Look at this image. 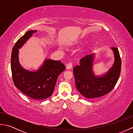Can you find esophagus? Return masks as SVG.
<instances>
[{
  "label": "esophagus",
  "mask_w": 133,
  "mask_h": 133,
  "mask_svg": "<svg viewBox=\"0 0 133 133\" xmlns=\"http://www.w3.org/2000/svg\"><path fill=\"white\" fill-rule=\"evenodd\" d=\"M72 67V63H69L68 64H67L66 65V69L67 70H69V69H71Z\"/></svg>",
  "instance_id": "obj_1"
}]
</instances>
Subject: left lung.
<instances>
[{
    "instance_id": "obj_1",
    "label": "left lung",
    "mask_w": 133,
    "mask_h": 133,
    "mask_svg": "<svg viewBox=\"0 0 133 133\" xmlns=\"http://www.w3.org/2000/svg\"><path fill=\"white\" fill-rule=\"evenodd\" d=\"M114 55V63L108 71L102 76H96L92 70L94 53L82 58L80 65L74 67L75 86L84 97L97 99L108 94L114 89L121 70V60L116 47H111Z\"/></svg>"
}]
</instances>
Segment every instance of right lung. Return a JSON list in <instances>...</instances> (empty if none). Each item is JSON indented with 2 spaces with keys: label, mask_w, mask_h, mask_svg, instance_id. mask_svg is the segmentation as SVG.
<instances>
[{
  "label": "right lung",
  "mask_w": 133,
  "mask_h": 133,
  "mask_svg": "<svg viewBox=\"0 0 133 133\" xmlns=\"http://www.w3.org/2000/svg\"><path fill=\"white\" fill-rule=\"evenodd\" d=\"M37 31L31 30L18 39L12 50L11 67L15 86L28 97L42 100L52 94L59 74L66 69L60 61L46 59L43 64L36 71L23 69L19 62V49Z\"/></svg>",
  "instance_id": "right-lung-1"
}]
</instances>
